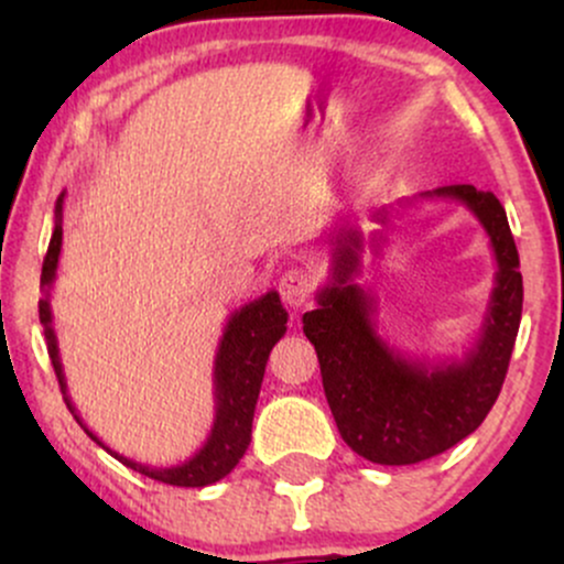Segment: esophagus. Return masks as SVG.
I'll return each instance as SVG.
<instances>
[{
  "label": "esophagus",
  "mask_w": 564,
  "mask_h": 564,
  "mask_svg": "<svg viewBox=\"0 0 564 564\" xmlns=\"http://www.w3.org/2000/svg\"><path fill=\"white\" fill-rule=\"evenodd\" d=\"M315 278L310 270L304 268H291L281 275V283H278V291H281V300L289 304V307H302L307 304L310 296H313Z\"/></svg>",
  "instance_id": "1"
}]
</instances>
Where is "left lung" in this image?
I'll list each match as a JSON object with an SVG mask.
<instances>
[{"mask_svg": "<svg viewBox=\"0 0 564 564\" xmlns=\"http://www.w3.org/2000/svg\"><path fill=\"white\" fill-rule=\"evenodd\" d=\"M422 198H451L467 206L488 232L498 264L480 336L462 360L432 366L405 358L381 339L373 296L355 283L364 236L349 223L332 236V275L315 294L318 310L302 315L341 440L358 456L387 467L426 462L485 422L501 392L522 318L520 254L501 200L475 185L435 187ZM390 217V209L373 215L384 230ZM384 241L387 232L371 236L377 254Z\"/></svg>", "mask_w": 564, "mask_h": 564, "instance_id": "8db88e82", "label": "left lung"}]
</instances>
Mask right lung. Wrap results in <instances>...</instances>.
Here are the masks:
<instances>
[{
  "label": "right lung",
  "instance_id": "1",
  "mask_svg": "<svg viewBox=\"0 0 564 564\" xmlns=\"http://www.w3.org/2000/svg\"><path fill=\"white\" fill-rule=\"evenodd\" d=\"M63 246V193L55 204V230L50 238L47 257L42 264V289L44 300H39V321L44 326V339H47V352L53 360L57 384H61L63 400H66L68 411L74 413L82 430L95 440L100 448H106L113 458L129 469L140 471V475L151 477V480L177 485V488H204L223 480L230 475L232 467L241 462V456L251 443V422H254L257 398H260V387L264 377V366H268L270 349L275 341L286 334L289 313L283 310L278 291H268L260 300L243 304L241 310L228 318L223 339H219L217 358H215V424H212L209 437H206L204 448L187 462L177 467H148V464L132 462V458L119 456V453L108 448L100 437L87 430L82 416L76 413L74 403L68 398L66 373H63L61 352H57V336L53 328V310H50V289L55 283L57 273V257H61Z\"/></svg>",
  "mask_w": 564,
  "mask_h": 564
}]
</instances>
